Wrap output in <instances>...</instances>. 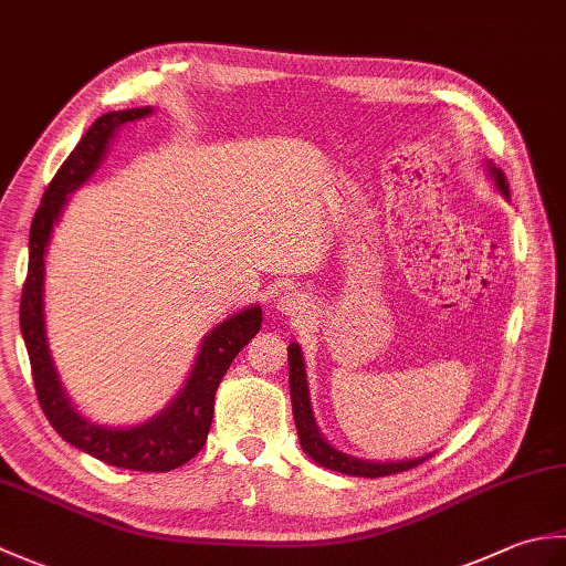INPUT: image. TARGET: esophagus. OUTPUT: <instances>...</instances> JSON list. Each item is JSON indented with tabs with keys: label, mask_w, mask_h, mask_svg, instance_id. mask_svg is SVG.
<instances>
[{
	"label": "esophagus",
	"mask_w": 566,
	"mask_h": 566,
	"mask_svg": "<svg viewBox=\"0 0 566 566\" xmlns=\"http://www.w3.org/2000/svg\"><path fill=\"white\" fill-rule=\"evenodd\" d=\"M276 308H280L286 316H302V314H306V302L302 294L294 292V294H284L280 302H276Z\"/></svg>",
	"instance_id": "obj_1"
}]
</instances>
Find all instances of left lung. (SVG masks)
<instances>
[{"label":"left lung","mask_w":566,"mask_h":566,"mask_svg":"<svg viewBox=\"0 0 566 566\" xmlns=\"http://www.w3.org/2000/svg\"><path fill=\"white\" fill-rule=\"evenodd\" d=\"M486 167H489V177L494 179L496 189L509 199L506 177H503V172L494 163H486ZM290 394H292V411H294L298 442H302V448L311 457V460L321 467L333 469V472H340L347 476L377 479V476L408 472V469L423 464L430 457V454H426V457H416V460H401V462H369V460H359V457L335 450L333 444L318 432L314 411H311L304 355H302V347H298L296 343L290 345Z\"/></svg>","instance_id":"obj_1"}]
</instances>
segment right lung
<instances>
[{
    "instance_id": "right-lung-1",
    "label": "right lung",
    "mask_w": 566,
    "mask_h": 566,
    "mask_svg": "<svg viewBox=\"0 0 566 566\" xmlns=\"http://www.w3.org/2000/svg\"><path fill=\"white\" fill-rule=\"evenodd\" d=\"M148 114H153V106L99 116L87 134L80 138L75 150L67 155V160L60 165L31 223L29 274L23 282L19 318L31 359L35 396H39L43 413L51 420L57 436L112 467L134 469V472H170V469L189 462L207 442L213 420L216 389H219L235 355L258 335L262 326V308L250 306L238 311L203 335L197 363L170 406L163 408L158 416L148 418L146 423L130 428L97 426L77 413V408L70 403V396L57 379L51 350H48L43 314L45 252L67 197L87 182L102 165L116 130Z\"/></svg>"
}]
</instances>
